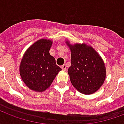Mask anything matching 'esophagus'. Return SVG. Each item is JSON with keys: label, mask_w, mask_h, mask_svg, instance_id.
Listing matches in <instances>:
<instances>
[{"label": "esophagus", "mask_w": 124, "mask_h": 124, "mask_svg": "<svg viewBox=\"0 0 124 124\" xmlns=\"http://www.w3.org/2000/svg\"><path fill=\"white\" fill-rule=\"evenodd\" d=\"M61 68H62V69L64 70V71H66V64L62 65V66H61Z\"/></svg>", "instance_id": "esophagus-1"}]
</instances>
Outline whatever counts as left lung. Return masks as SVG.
I'll return each mask as SVG.
<instances>
[{
  "instance_id": "8db88e82",
  "label": "left lung",
  "mask_w": 124,
  "mask_h": 124,
  "mask_svg": "<svg viewBox=\"0 0 124 124\" xmlns=\"http://www.w3.org/2000/svg\"><path fill=\"white\" fill-rule=\"evenodd\" d=\"M66 44L71 51V66L68 73L71 83L78 92L92 94L104 84L106 72L104 62L92 46L86 44Z\"/></svg>"
}]
</instances>
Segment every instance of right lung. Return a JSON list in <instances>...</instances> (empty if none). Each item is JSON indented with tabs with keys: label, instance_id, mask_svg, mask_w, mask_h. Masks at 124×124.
Wrapping results in <instances>:
<instances>
[{
	"label": "right lung",
	"instance_id": "right-lung-1",
	"mask_svg": "<svg viewBox=\"0 0 124 124\" xmlns=\"http://www.w3.org/2000/svg\"><path fill=\"white\" fill-rule=\"evenodd\" d=\"M53 42L42 38L32 44L23 55L20 64V75L31 90L42 92L48 88L62 69L50 54Z\"/></svg>",
	"mask_w": 124,
	"mask_h": 124
}]
</instances>
